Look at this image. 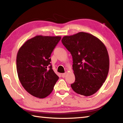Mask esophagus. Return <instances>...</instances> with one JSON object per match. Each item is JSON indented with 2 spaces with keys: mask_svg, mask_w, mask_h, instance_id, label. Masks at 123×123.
Listing matches in <instances>:
<instances>
[{
  "mask_svg": "<svg viewBox=\"0 0 123 123\" xmlns=\"http://www.w3.org/2000/svg\"><path fill=\"white\" fill-rule=\"evenodd\" d=\"M66 74H67V73H64V74H61V76H62V77L64 78L66 76Z\"/></svg>",
  "mask_w": 123,
  "mask_h": 123,
  "instance_id": "1",
  "label": "esophagus"
}]
</instances>
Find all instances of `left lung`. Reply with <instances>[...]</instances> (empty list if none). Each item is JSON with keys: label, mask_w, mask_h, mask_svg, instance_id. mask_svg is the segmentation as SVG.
Here are the masks:
<instances>
[{"label": "left lung", "mask_w": 123, "mask_h": 123, "mask_svg": "<svg viewBox=\"0 0 123 123\" xmlns=\"http://www.w3.org/2000/svg\"><path fill=\"white\" fill-rule=\"evenodd\" d=\"M61 41L73 57L75 81L71 88L79 94H94L109 72V55L105 45L97 37L84 32L64 36Z\"/></svg>", "instance_id": "left-lung-1"}]
</instances>
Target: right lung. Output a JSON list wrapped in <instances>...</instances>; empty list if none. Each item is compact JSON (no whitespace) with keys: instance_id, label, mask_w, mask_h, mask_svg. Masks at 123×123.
<instances>
[{"instance_id":"1","label":"right lung","mask_w":123,"mask_h":123,"mask_svg":"<svg viewBox=\"0 0 123 123\" xmlns=\"http://www.w3.org/2000/svg\"><path fill=\"white\" fill-rule=\"evenodd\" d=\"M61 37L36 36L19 49L16 57L18 79L24 88L38 98L49 95L59 79L52 69L50 55Z\"/></svg>"}]
</instances>
